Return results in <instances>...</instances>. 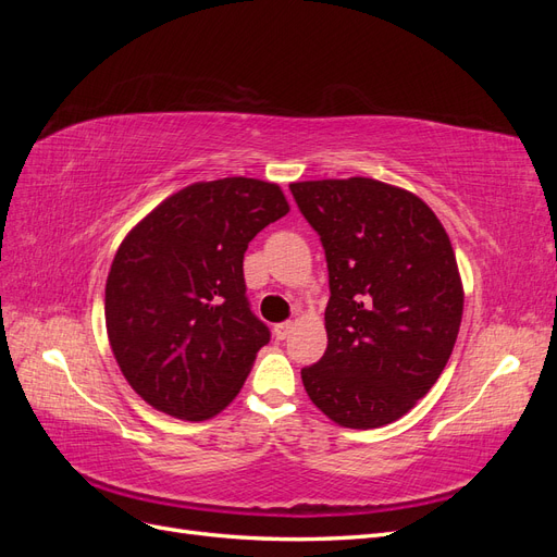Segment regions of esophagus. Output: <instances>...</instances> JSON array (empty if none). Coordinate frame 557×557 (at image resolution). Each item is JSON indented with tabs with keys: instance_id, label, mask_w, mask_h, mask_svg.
Returning a JSON list of instances; mask_svg holds the SVG:
<instances>
[{
	"instance_id": "obj_1",
	"label": "esophagus",
	"mask_w": 557,
	"mask_h": 557,
	"mask_svg": "<svg viewBox=\"0 0 557 557\" xmlns=\"http://www.w3.org/2000/svg\"><path fill=\"white\" fill-rule=\"evenodd\" d=\"M290 332H293V323H278V325H274L276 339H285V336H288Z\"/></svg>"
}]
</instances>
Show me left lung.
<instances>
[{
  "instance_id": "obj_1",
  "label": "left lung",
  "mask_w": 557,
  "mask_h": 557,
  "mask_svg": "<svg viewBox=\"0 0 557 557\" xmlns=\"http://www.w3.org/2000/svg\"><path fill=\"white\" fill-rule=\"evenodd\" d=\"M330 272L327 350L301 369L336 425L372 430L409 413L442 376L465 288L440 218L418 195L367 176L290 183Z\"/></svg>"
}]
</instances>
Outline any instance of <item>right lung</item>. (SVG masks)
<instances>
[{"label":"right lung","mask_w":557,"mask_h":557,"mask_svg":"<svg viewBox=\"0 0 557 557\" xmlns=\"http://www.w3.org/2000/svg\"><path fill=\"white\" fill-rule=\"evenodd\" d=\"M290 211L278 183L197 181L134 225L111 262L104 318L125 381L156 411L209 420L239 395L269 330L250 313L244 252Z\"/></svg>","instance_id":"right-lung-1"}]
</instances>
